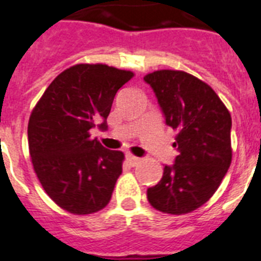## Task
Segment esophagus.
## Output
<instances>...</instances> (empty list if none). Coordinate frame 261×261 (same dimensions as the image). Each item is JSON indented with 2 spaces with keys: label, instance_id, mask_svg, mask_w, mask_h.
Returning <instances> with one entry per match:
<instances>
[{
  "label": "esophagus",
  "instance_id": "esophagus-1",
  "mask_svg": "<svg viewBox=\"0 0 261 261\" xmlns=\"http://www.w3.org/2000/svg\"><path fill=\"white\" fill-rule=\"evenodd\" d=\"M140 158H137V156L132 155V153H126V162H128L130 166H137V164L140 163Z\"/></svg>",
  "mask_w": 261,
  "mask_h": 261
}]
</instances>
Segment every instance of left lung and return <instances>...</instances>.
Listing matches in <instances>:
<instances>
[{
	"label": "left lung",
	"mask_w": 261,
	"mask_h": 261,
	"mask_svg": "<svg viewBox=\"0 0 261 261\" xmlns=\"http://www.w3.org/2000/svg\"><path fill=\"white\" fill-rule=\"evenodd\" d=\"M176 132L179 155L163 178L147 190L152 207L167 214H187L213 197L232 163V117L216 91L197 76L178 70H158L144 76Z\"/></svg>",
	"instance_id": "obj_1"
}]
</instances>
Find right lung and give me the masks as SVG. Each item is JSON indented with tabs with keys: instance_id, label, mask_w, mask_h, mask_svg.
I'll use <instances>...</instances> for the list:
<instances>
[{
	"instance_id": "obj_1",
	"label": "right lung",
	"mask_w": 261,
	"mask_h": 261,
	"mask_svg": "<svg viewBox=\"0 0 261 261\" xmlns=\"http://www.w3.org/2000/svg\"><path fill=\"white\" fill-rule=\"evenodd\" d=\"M132 71L81 63L60 72L33 108L28 122L29 155L48 197L76 216L109 203L122 172L124 153L91 139L97 121L105 129L120 87Z\"/></svg>"
}]
</instances>
